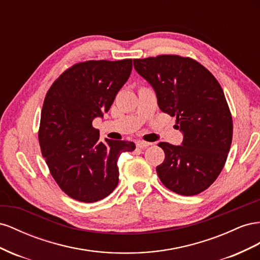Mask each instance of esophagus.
<instances>
[{
    "mask_svg": "<svg viewBox=\"0 0 260 260\" xmlns=\"http://www.w3.org/2000/svg\"><path fill=\"white\" fill-rule=\"evenodd\" d=\"M150 145H151V143H147V142H144V140H138V142L136 143V146L138 148H140V149H143V148H146Z\"/></svg>",
    "mask_w": 260,
    "mask_h": 260,
    "instance_id": "esophagus-1",
    "label": "esophagus"
}]
</instances>
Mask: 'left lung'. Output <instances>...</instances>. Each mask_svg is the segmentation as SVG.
I'll list each match as a JSON object with an SVG mask.
<instances>
[{
    "mask_svg": "<svg viewBox=\"0 0 260 260\" xmlns=\"http://www.w3.org/2000/svg\"><path fill=\"white\" fill-rule=\"evenodd\" d=\"M134 68L153 88L162 112L176 116L183 134L180 146L158 144L166 154L157 167L160 181L176 194H199L217 180L232 143L223 90L208 70L189 57L139 58Z\"/></svg>",
    "mask_w": 260,
    "mask_h": 260,
    "instance_id": "1",
    "label": "left lung"
}]
</instances>
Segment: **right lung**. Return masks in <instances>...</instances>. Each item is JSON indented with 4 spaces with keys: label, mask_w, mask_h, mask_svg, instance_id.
Instances as JSON below:
<instances>
[{
    "label": "right lung",
    "mask_w": 260,
    "mask_h": 260,
    "mask_svg": "<svg viewBox=\"0 0 260 260\" xmlns=\"http://www.w3.org/2000/svg\"><path fill=\"white\" fill-rule=\"evenodd\" d=\"M132 69L131 58L78 63L54 81L44 99L41 152L58 186L78 202L109 196L118 184V157L135 149L126 140L101 142L92 127L94 118L110 110Z\"/></svg>",
    "instance_id": "add662e5"
}]
</instances>
